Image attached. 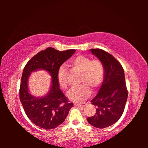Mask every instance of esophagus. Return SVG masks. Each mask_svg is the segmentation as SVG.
I'll use <instances>...</instances> for the list:
<instances>
[{
    "mask_svg": "<svg viewBox=\"0 0 148 148\" xmlns=\"http://www.w3.org/2000/svg\"><path fill=\"white\" fill-rule=\"evenodd\" d=\"M74 105L76 106L80 107V106H86V104H85V103H82H82H75Z\"/></svg>",
    "mask_w": 148,
    "mask_h": 148,
    "instance_id": "34e87169",
    "label": "esophagus"
}]
</instances>
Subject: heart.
<instances>
[{"mask_svg":"<svg viewBox=\"0 0 148 148\" xmlns=\"http://www.w3.org/2000/svg\"><path fill=\"white\" fill-rule=\"evenodd\" d=\"M71 65L82 72L79 83L77 87L71 88L67 92L69 99L74 102L83 101L89 96L91 89L97 90L101 85L104 77V67L102 62L95 59L91 60L89 57L78 56L71 60ZM57 80L59 86L64 89L68 87L67 71L65 66H60L57 73Z\"/></svg>","mask_w":148,"mask_h":148,"instance_id":"b5f03b06","label":"heart"}]
</instances>
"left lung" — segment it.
Wrapping results in <instances>:
<instances>
[{"label": "left lung", "instance_id": "obj_1", "mask_svg": "<svg viewBox=\"0 0 148 148\" xmlns=\"http://www.w3.org/2000/svg\"><path fill=\"white\" fill-rule=\"evenodd\" d=\"M104 67V77L97 95L91 101L96 107L95 115L88 117V123L98 128H104L117 122L126 104L128 91L124 70L120 62L100 49H91Z\"/></svg>", "mask_w": 148, "mask_h": 148}]
</instances>
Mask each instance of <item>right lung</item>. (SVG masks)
<instances>
[{
    "label": "right lung",
    "instance_id": "add662e5",
    "mask_svg": "<svg viewBox=\"0 0 148 148\" xmlns=\"http://www.w3.org/2000/svg\"><path fill=\"white\" fill-rule=\"evenodd\" d=\"M75 49L59 51L48 47L33 56L26 64L22 74L20 99L29 119L34 125L46 130H51L63 123L73 103H70L59 88L57 73L62 64L75 52ZM46 70L51 75L50 89L42 97H36L29 93L28 79L35 71Z\"/></svg>",
    "mask_w": 148,
    "mask_h": 148
}]
</instances>
